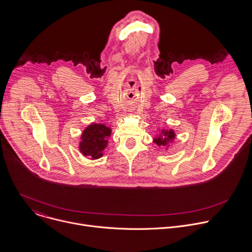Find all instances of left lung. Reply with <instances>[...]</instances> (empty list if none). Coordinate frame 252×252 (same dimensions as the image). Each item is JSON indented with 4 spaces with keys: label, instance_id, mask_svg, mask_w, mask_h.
<instances>
[{
    "label": "left lung",
    "instance_id": "1",
    "mask_svg": "<svg viewBox=\"0 0 252 252\" xmlns=\"http://www.w3.org/2000/svg\"><path fill=\"white\" fill-rule=\"evenodd\" d=\"M175 137V132L172 130V129H162L158 136H157L155 139H154V142L157 143L158 146H160V147H168L169 143L173 141Z\"/></svg>",
    "mask_w": 252,
    "mask_h": 252
}]
</instances>
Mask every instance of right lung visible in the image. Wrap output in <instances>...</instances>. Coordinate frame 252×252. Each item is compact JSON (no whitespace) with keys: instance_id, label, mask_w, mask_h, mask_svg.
<instances>
[{"instance_id":"1","label":"right lung","mask_w":252,"mask_h":252,"mask_svg":"<svg viewBox=\"0 0 252 252\" xmlns=\"http://www.w3.org/2000/svg\"><path fill=\"white\" fill-rule=\"evenodd\" d=\"M112 129L102 124H92L82 133L80 152L91 159L102 157L103 150L107 147Z\"/></svg>"}]
</instances>
